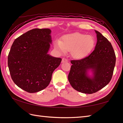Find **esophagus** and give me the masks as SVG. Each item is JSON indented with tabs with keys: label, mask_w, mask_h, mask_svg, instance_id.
Here are the masks:
<instances>
[{
	"label": "esophagus",
	"mask_w": 123,
	"mask_h": 123,
	"mask_svg": "<svg viewBox=\"0 0 123 123\" xmlns=\"http://www.w3.org/2000/svg\"><path fill=\"white\" fill-rule=\"evenodd\" d=\"M68 61V60L67 59L63 58L62 60V63H64V62H67Z\"/></svg>",
	"instance_id": "34e87169"
}]
</instances>
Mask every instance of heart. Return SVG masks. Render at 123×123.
<instances>
[{"instance_id": "obj_1", "label": "heart", "mask_w": 123, "mask_h": 123, "mask_svg": "<svg viewBox=\"0 0 123 123\" xmlns=\"http://www.w3.org/2000/svg\"><path fill=\"white\" fill-rule=\"evenodd\" d=\"M95 40L92 36L75 32L62 37L61 41L56 40L54 46L62 53L69 51L74 59H81L88 56L95 47Z\"/></svg>"}]
</instances>
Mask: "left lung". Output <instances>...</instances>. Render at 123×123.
Instances as JSON below:
<instances>
[{"label":"left lung","instance_id":"obj_1","mask_svg":"<svg viewBox=\"0 0 123 123\" xmlns=\"http://www.w3.org/2000/svg\"><path fill=\"white\" fill-rule=\"evenodd\" d=\"M95 32L97 41L93 51L82 59L71 61L69 81L82 93L91 94L105 87L111 79L115 66L116 55L111 43L98 31Z\"/></svg>","mask_w":123,"mask_h":123}]
</instances>
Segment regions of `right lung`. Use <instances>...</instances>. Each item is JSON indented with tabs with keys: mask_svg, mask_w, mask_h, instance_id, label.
<instances>
[{
	"mask_svg": "<svg viewBox=\"0 0 123 123\" xmlns=\"http://www.w3.org/2000/svg\"><path fill=\"white\" fill-rule=\"evenodd\" d=\"M51 31L35 28L17 38L8 56V66L13 81L30 93L48 87L61 58L48 54L52 43Z\"/></svg>",
	"mask_w": 123,
	"mask_h": 123,
	"instance_id": "add662e5",
	"label": "right lung"
}]
</instances>
